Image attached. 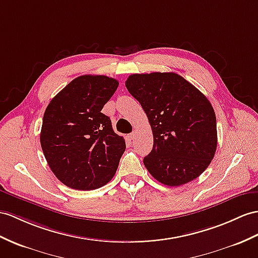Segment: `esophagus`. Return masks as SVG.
<instances>
[{
  "instance_id": "obj_1",
  "label": "esophagus",
  "mask_w": 258,
  "mask_h": 258,
  "mask_svg": "<svg viewBox=\"0 0 258 258\" xmlns=\"http://www.w3.org/2000/svg\"><path fill=\"white\" fill-rule=\"evenodd\" d=\"M136 136H137V133H136V131H134V133H133V134H130V135H129V138H130V139H131V140H134V139H135V138H136Z\"/></svg>"
}]
</instances>
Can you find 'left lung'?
Returning <instances> with one entry per match:
<instances>
[{
	"label": "left lung",
	"instance_id": "8db88e82",
	"mask_svg": "<svg viewBox=\"0 0 258 258\" xmlns=\"http://www.w3.org/2000/svg\"><path fill=\"white\" fill-rule=\"evenodd\" d=\"M125 87L142 106L153 133V149L143 159L149 173L167 186L197 178L209 166L218 143L210 102L174 72L133 74Z\"/></svg>",
	"mask_w": 258,
	"mask_h": 258
}]
</instances>
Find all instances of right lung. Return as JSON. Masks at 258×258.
<instances>
[{"instance_id": "add662e5", "label": "right lung", "mask_w": 258, "mask_h": 258, "mask_svg": "<svg viewBox=\"0 0 258 258\" xmlns=\"http://www.w3.org/2000/svg\"><path fill=\"white\" fill-rule=\"evenodd\" d=\"M118 85L106 75H81L47 106L40 144L49 167L66 186L93 190L114 177L125 142L102 109Z\"/></svg>"}]
</instances>
